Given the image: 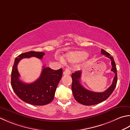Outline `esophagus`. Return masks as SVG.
Instances as JSON below:
<instances>
[{
    "label": "esophagus",
    "mask_w": 130,
    "mask_h": 130,
    "mask_svg": "<svg viewBox=\"0 0 130 130\" xmlns=\"http://www.w3.org/2000/svg\"><path fill=\"white\" fill-rule=\"evenodd\" d=\"M70 73H71V71L70 70V69L69 68H67L65 69L64 72H63V74L65 75H69L70 74Z\"/></svg>",
    "instance_id": "esophagus-1"
}]
</instances>
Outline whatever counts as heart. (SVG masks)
<instances>
[{"mask_svg":"<svg viewBox=\"0 0 130 130\" xmlns=\"http://www.w3.org/2000/svg\"><path fill=\"white\" fill-rule=\"evenodd\" d=\"M88 56V53L85 51H76L70 52L66 55L64 57L66 60L70 62H76L85 59Z\"/></svg>","mask_w":130,"mask_h":130,"instance_id":"obj_1","label":"heart"}]
</instances>
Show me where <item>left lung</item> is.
Returning a JSON list of instances; mask_svg holds the SVG:
<instances>
[{"instance_id": "obj_1", "label": "left lung", "mask_w": 130, "mask_h": 130, "mask_svg": "<svg viewBox=\"0 0 130 130\" xmlns=\"http://www.w3.org/2000/svg\"><path fill=\"white\" fill-rule=\"evenodd\" d=\"M101 54L106 56V57L111 60V63L112 68L111 70L115 74L111 85L107 90L103 92H95L91 91L85 88L80 83L82 72L78 71L72 74V90L74 98L75 100L84 105H93L100 103L106 100L111 93L116 87L117 82V72L116 67V63L114 58L111 56L110 53L106 52L105 50H101Z\"/></svg>"}]
</instances>
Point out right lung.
Instances as JSON below:
<instances>
[{
	"instance_id": "1",
	"label": "right lung",
	"mask_w": 130,
	"mask_h": 130,
	"mask_svg": "<svg viewBox=\"0 0 130 130\" xmlns=\"http://www.w3.org/2000/svg\"><path fill=\"white\" fill-rule=\"evenodd\" d=\"M45 53L30 51L21 53L16 58L11 73V86L14 92L21 100L34 105H44L53 100L57 85L61 79L62 69L54 70L43 67L40 77L31 83H25L20 80L17 65L22 58L35 57L42 59Z\"/></svg>"
}]
</instances>
